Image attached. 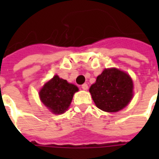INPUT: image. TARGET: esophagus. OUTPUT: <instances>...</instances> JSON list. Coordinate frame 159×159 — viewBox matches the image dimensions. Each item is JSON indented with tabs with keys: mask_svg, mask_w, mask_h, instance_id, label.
I'll return each instance as SVG.
<instances>
[{
	"mask_svg": "<svg viewBox=\"0 0 159 159\" xmlns=\"http://www.w3.org/2000/svg\"><path fill=\"white\" fill-rule=\"evenodd\" d=\"M82 89H83V90L88 89V86H87V83H84V84L82 85Z\"/></svg>",
	"mask_w": 159,
	"mask_h": 159,
	"instance_id": "obj_1",
	"label": "esophagus"
}]
</instances>
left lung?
Instances as JSON below:
<instances>
[{"mask_svg": "<svg viewBox=\"0 0 159 159\" xmlns=\"http://www.w3.org/2000/svg\"><path fill=\"white\" fill-rule=\"evenodd\" d=\"M89 92L98 108L106 112H116L125 108L132 99L133 82L126 72L108 68L97 77Z\"/></svg>", "mask_w": 159, "mask_h": 159, "instance_id": "left-lung-1", "label": "left lung"}]
</instances>
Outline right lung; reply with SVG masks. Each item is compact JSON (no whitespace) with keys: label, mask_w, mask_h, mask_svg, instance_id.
I'll return each instance as SVG.
<instances>
[{"label":"right lung","mask_w":159,"mask_h":159,"mask_svg":"<svg viewBox=\"0 0 159 159\" xmlns=\"http://www.w3.org/2000/svg\"><path fill=\"white\" fill-rule=\"evenodd\" d=\"M77 87L56 75L39 92L41 102L53 113L62 114L69 107Z\"/></svg>","instance_id":"obj_1"}]
</instances>
